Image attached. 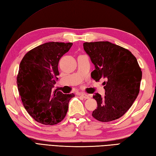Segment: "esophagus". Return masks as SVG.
<instances>
[{"instance_id":"obj_1","label":"esophagus","mask_w":156,"mask_h":156,"mask_svg":"<svg viewBox=\"0 0 156 156\" xmlns=\"http://www.w3.org/2000/svg\"><path fill=\"white\" fill-rule=\"evenodd\" d=\"M80 95L83 98H84V99H89V98H90V96L89 95H88V94H85V93H82Z\"/></svg>"}]
</instances>
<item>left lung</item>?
<instances>
[{"mask_svg": "<svg viewBox=\"0 0 156 156\" xmlns=\"http://www.w3.org/2000/svg\"><path fill=\"white\" fill-rule=\"evenodd\" d=\"M83 46L95 66L92 78L96 82L105 80V96H93L98 107L92 116L102 122L121 118L140 92L142 72L136 58L128 49L108 41L84 42Z\"/></svg>", "mask_w": 156, "mask_h": 156, "instance_id": "left-lung-1", "label": "left lung"}]
</instances>
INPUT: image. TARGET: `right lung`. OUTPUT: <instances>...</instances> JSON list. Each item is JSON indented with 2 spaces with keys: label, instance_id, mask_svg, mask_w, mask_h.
Listing matches in <instances>:
<instances>
[{
  "label": "right lung",
  "instance_id": "add662e5",
  "mask_svg": "<svg viewBox=\"0 0 156 156\" xmlns=\"http://www.w3.org/2000/svg\"><path fill=\"white\" fill-rule=\"evenodd\" d=\"M72 42H50L30 50L22 59L16 83L23 106L36 121L55 125L65 118L74 94L52 90L59 75L60 58L70 50Z\"/></svg>",
  "mask_w": 156,
  "mask_h": 156
}]
</instances>
